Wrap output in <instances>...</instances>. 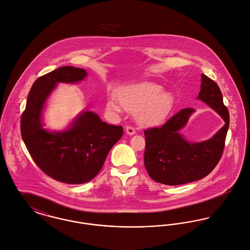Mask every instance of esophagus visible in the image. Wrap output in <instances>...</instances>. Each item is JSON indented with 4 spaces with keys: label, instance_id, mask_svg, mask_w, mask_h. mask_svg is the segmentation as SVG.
<instances>
[{
    "label": "esophagus",
    "instance_id": "esophagus-1",
    "mask_svg": "<svg viewBox=\"0 0 250 250\" xmlns=\"http://www.w3.org/2000/svg\"><path fill=\"white\" fill-rule=\"evenodd\" d=\"M125 132H126V134H127V135H129V136L134 135V134L136 133L135 129H134L132 126H127V127H126V129H125Z\"/></svg>",
    "mask_w": 250,
    "mask_h": 250
}]
</instances>
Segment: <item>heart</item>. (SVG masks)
Returning <instances> with one entry per match:
<instances>
[{"label": "heart", "mask_w": 250, "mask_h": 250, "mask_svg": "<svg viewBox=\"0 0 250 250\" xmlns=\"http://www.w3.org/2000/svg\"><path fill=\"white\" fill-rule=\"evenodd\" d=\"M116 98L106 101V108L111 111L136 112L135 117L140 125H155L163 122L174 105L171 92L163 90L160 84L153 82H139L125 84L116 90Z\"/></svg>", "instance_id": "1"}]
</instances>
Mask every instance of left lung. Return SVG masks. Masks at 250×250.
<instances>
[{"mask_svg":"<svg viewBox=\"0 0 250 250\" xmlns=\"http://www.w3.org/2000/svg\"><path fill=\"white\" fill-rule=\"evenodd\" d=\"M196 99L217 112L224 125L213 137L190 142L181 130L195 110L185 108L162 126L145 130V167L156 182L173 186L202 179L221 159L229 126V113L223 104L222 92L215 82L201 74L200 91Z\"/></svg>","mask_w":250,"mask_h":250,"instance_id":"obj_1","label":"left lung"}]
</instances>
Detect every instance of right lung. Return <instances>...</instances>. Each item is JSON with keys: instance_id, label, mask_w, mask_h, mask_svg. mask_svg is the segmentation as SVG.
Returning <instances> with one entry per match:
<instances>
[{"instance_id": "obj_1", "label": "right lung", "mask_w": 250, "mask_h": 250, "mask_svg": "<svg viewBox=\"0 0 250 250\" xmlns=\"http://www.w3.org/2000/svg\"><path fill=\"white\" fill-rule=\"evenodd\" d=\"M86 70L72 66L56 69L35 81L21 118V134L36 165L59 182L83 184L101 170L124 129L101 120L93 111L81 112L62 130L44 128L43 113L58 83H82Z\"/></svg>"}]
</instances>
